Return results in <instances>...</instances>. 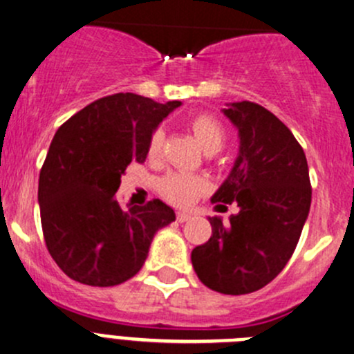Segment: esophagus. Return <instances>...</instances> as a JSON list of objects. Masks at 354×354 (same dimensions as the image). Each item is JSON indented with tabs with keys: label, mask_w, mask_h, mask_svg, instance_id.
Wrapping results in <instances>:
<instances>
[{
	"label": "esophagus",
	"mask_w": 354,
	"mask_h": 354,
	"mask_svg": "<svg viewBox=\"0 0 354 354\" xmlns=\"http://www.w3.org/2000/svg\"><path fill=\"white\" fill-rule=\"evenodd\" d=\"M192 218V214L190 212H185V211H178L176 212V219L180 223H185V221H188V219Z\"/></svg>",
	"instance_id": "1"
}]
</instances>
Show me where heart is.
Wrapping results in <instances>:
<instances>
[{"mask_svg": "<svg viewBox=\"0 0 354 354\" xmlns=\"http://www.w3.org/2000/svg\"><path fill=\"white\" fill-rule=\"evenodd\" d=\"M192 133L197 138V142L201 143L202 149L207 153L218 152L223 147L226 138V131L223 128L221 122L211 114H197L190 119L188 122ZM162 140L164 133L162 129H156V131L150 135L149 145H147V156L149 159L156 160L160 156V150H162ZM205 183L201 176H195L190 173H171L169 176H166L160 183V190L166 195L169 201H173L174 204L187 205L190 202H194L195 198L201 195V192L204 190Z\"/></svg>", "mask_w": 354, "mask_h": 354, "instance_id": "obj_1", "label": "heart"}]
</instances>
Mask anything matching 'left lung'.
Wrapping results in <instances>:
<instances>
[{
	"mask_svg": "<svg viewBox=\"0 0 354 354\" xmlns=\"http://www.w3.org/2000/svg\"><path fill=\"white\" fill-rule=\"evenodd\" d=\"M223 114L239 129L240 149L211 202H236L240 211L228 225L209 218L212 235L192 250V264L205 287L240 296L286 268L310 212L311 183L303 147L277 115L254 102L230 104Z\"/></svg>",
	"mask_w": 354,
	"mask_h": 354,
	"instance_id": "1",
	"label": "left lung"
}]
</instances>
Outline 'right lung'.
I'll return each mask as SVG.
<instances>
[{
  "instance_id": "1",
  "label": "right lung",
  "mask_w": 354,
  "mask_h": 354,
  "mask_svg": "<svg viewBox=\"0 0 354 354\" xmlns=\"http://www.w3.org/2000/svg\"><path fill=\"white\" fill-rule=\"evenodd\" d=\"M180 105L115 93L86 105L55 133L37 201L48 252L72 280L126 282L142 270L157 230L176 219L159 198L122 205L118 188L129 164L145 162L150 135Z\"/></svg>"
}]
</instances>
